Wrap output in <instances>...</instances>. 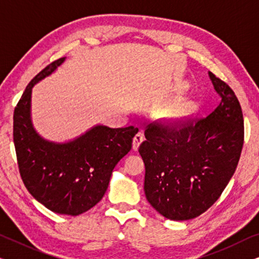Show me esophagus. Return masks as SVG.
Returning a JSON list of instances; mask_svg holds the SVG:
<instances>
[{
	"label": "esophagus",
	"instance_id": "1",
	"mask_svg": "<svg viewBox=\"0 0 259 259\" xmlns=\"http://www.w3.org/2000/svg\"><path fill=\"white\" fill-rule=\"evenodd\" d=\"M144 139H145V138H144L143 132H138L136 136H134V138H133V150L134 151H137L138 148H139L140 144L143 143Z\"/></svg>",
	"mask_w": 259,
	"mask_h": 259
}]
</instances>
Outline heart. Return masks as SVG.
I'll return each instance as SVG.
<instances>
[{
	"label": "heart",
	"mask_w": 259,
	"mask_h": 259,
	"mask_svg": "<svg viewBox=\"0 0 259 259\" xmlns=\"http://www.w3.org/2000/svg\"><path fill=\"white\" fill-rule=\"evenodd\" d=\"M199 111L198 102L192 100L178 101L168 108H166L161 114V120L167 126H179L192 118Z\"/></svg>",
	"instance_id": "b5f03b06"
}]
</instances>
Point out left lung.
I'll return each instance as SVG.
<instances>
[{
	"label": "left lung",
	"instance_id": "left-lung-1",
	"mask_svg": "<svg viewBox=\"0 0 259 259\" xmlns=\"http://www.w3.org/2000/svg\"><path fill=\"white\" fill-rule=\"evenodd\" d=\"M221 104L210 115L180 127L152 125L139 153L144 191L154 210L171 221L204 213L228 185L242 153L244 120L233 91L208 72Z\"/></svg>",
	"mask_w": 259,
	"mask_h": 259
}]
</instances>
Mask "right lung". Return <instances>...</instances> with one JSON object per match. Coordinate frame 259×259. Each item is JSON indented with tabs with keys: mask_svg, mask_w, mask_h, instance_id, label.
Wrapping results in <instances>:
<instances>
[{
	"mask_svg": "<svg viewBox=\"0 0 259 259\" xmlns=\"http://www.w3.org/2000/svg\"><path fill=\"white\" fill-rule=\"evenodd\" d=\"M65 60L51 63L27 86L14 112V144L21 178L31 196L55 213L79 215L102 199L138 128L95 125L66 143L41 137L31 121V91Z\"/></svg>",
	"mask_w": 259,
	"mask_h": 259,
	"instance_id": "add662e5",
	"label": "right lung"
}]
</instances>
